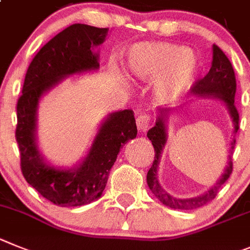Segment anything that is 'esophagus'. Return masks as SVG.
<instances>
[{
  "label": "esophagus",
  "mask_w": 250,
  "mask_h": 250,
  "mask_svg": "<svg viewBox=\"0 0 250 250\" xmlns=\"http://www.w3.org/2000/svg\"><path fill=\"white\" fill-rule=\"evenodd\" d=\"M136 123L137 127H138V130L145 132V130H147L148 127L150 125V116L149 114H139Z\"/></svg>",
  "instance_id": "1"
}]
</instances>
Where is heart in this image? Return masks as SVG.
I'll list each match as a JSON object with an SVG mask.
<instances>
[{
	"mask_svg": "<svg viewBox=\"0 0 250 250\" xmlns=\"http://www.w3.org/2000/svg\"><path fill=\"white\" fill-rule=\"evenodd\" d=\"M197 58L190 49L168 42H141L127 52L130 78L154 81V94L161 102L173 103L186 93L197 73Z\"/></svg>",
	"mask_w": 250,
	"mask_h": 250,
	"instance_id": "b5f03b06",
	"label": "heart"
}]
</instances>
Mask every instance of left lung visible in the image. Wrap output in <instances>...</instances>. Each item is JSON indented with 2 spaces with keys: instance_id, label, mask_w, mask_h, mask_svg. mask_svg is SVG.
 Instances as JSON below:
<instances>
[{
  "instance_id": "left-lung-1",
  "label": "left lung",
  "mask_w": 250,
  "mask_h": 250,
  "mask_svg": "<svg viewBox=\"0 0 250 250\" xmlns=\"http://www.w3.org/2000/svg\"><path fill=\"white\" fill-rule=\"evenodd\" d=\"M235 91H237V83H235L234 69L231 67L230 61L228 60V57L224 55V52L219 47L213 44L212 67H210L208 75L206 77L195 82L193 88L190 89V93L197 98H213V100H218L220 102H223V104L226 105L231 123H233V138H231L230 142L229 153H231V150L234 149V134L239 129V114H238V111L234 105ZM177 111H178L177 108L158 109L156 125L148 130L147 137L152 142L156 156H154L152 167H150V169L147 173V184L153 194L156 195L157 199L161 203H163L164 206L173 209H181V210H192V209L203 207L204 204L209 203L212 199H214L218 189L230 177L231 170H233V163H231V157L229 154L228 164L224 168V172L222 173L220 178L218 179L214 186L210 187L203 194L193 198H179L166 192L162 188L161 183H159L158 166L159 162H161V157L164 147L167 145L168 120H169L170 114L175 113Z\"/></svg>"
}]
</instances>
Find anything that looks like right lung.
I'll return each instance as SVG.
<instances>
[{
	"label": "right lung",
	"instance_id": "1",
	"mask_svg": "<svg viewBox=\"0 0 250 250\" xmlns=\"http://www.w3.org/2000/svg\"><path fill=\"white\" fill-rule=\"evenodd\" d=\"M108 28L76 23L47 42L27 69L17 102L16 141L27 183L61 207H81L102 195L121 147L137 137L132 109L112 112L98 127L91 147L73 167L53 166L38 148V107L41 98L67 77L100 68L98 46Z\"/></svg>",
	"mask_w": 250,
	"mask_h": 250
}]
</instances>
